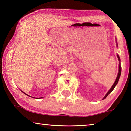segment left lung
Masks as SVG:
<instances>
[{
  "label": "left lung",
  "instance_id": "8db88e82",
  "mask_svg": "<svg viewBox=\"0 0 131 131\" xmlns=\"http://www.w3.org/2000/svg\"><path fill=\"white\" fill-rule=\"evenodd\" d=\"M117 46H118V44H117ZM117 57L118 58V60L120 61V58H119V56L117 55ZM121 63H120L119 62V70H118V75H117V78H116V80L115 81V82H114V83L113 84V86H112V87L111 88V89H110L108 92H107V93L106 94V95H105L103 99H105L106 97L108 96V95L112 91H113L114 90V89L115 88V87L117 86V84L118 83V81H119V78H120V76H121Z\"/></svg>",
  "mask_w": 131,
  "mask_h": 131
}]
</instances>
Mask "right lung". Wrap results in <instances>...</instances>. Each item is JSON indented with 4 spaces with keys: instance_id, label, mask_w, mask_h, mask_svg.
<instances>
[{
    "instance_id": "obj_1",
    "label": "right lung",
    "mask_w": 131,
    "mask_h": 131,
    "mask_svg": "<svg viewBox=\"0 0 131 131\" xmlns=\"http://www.w3.org/2000/svg\"><path fill=\"white\" fill-rule=\"evenodd\" d=\"M21 92H22L23 93H24V94H26V93H24L23 92V91H21ZM26 95H28V96H30V95H27V94H26Z\"/></svg>"
}]
</instances>
